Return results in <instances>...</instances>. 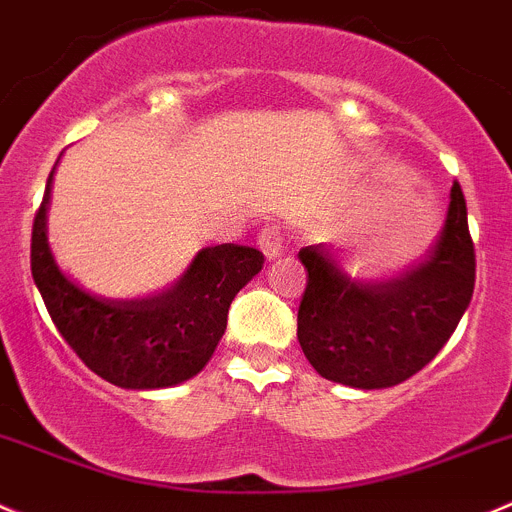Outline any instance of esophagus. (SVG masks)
Masks as SVG:
<instances>
[{"label": "esophagus", "instance_id": "34e87169", "mask_svg": "<svg viewBox=\"0 0 512 512\" xmlns=\"http://www.w3.org/2000/svg\"><path fill=\"white\" fill-rule=\"evenodd\" d=\"M256 243H259V248L264 251L266 259H276V256L284 251V233H281L279 226H266L261 228Z\"/></svg>", "mask_w": 512, "mask_h": 512}]
</instances>
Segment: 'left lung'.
Here are the masks:
<instances>
[{
	"instance_id": "1",
	"label": "left lung",
	"mask_w": 512,
	"mask_h": 512,
	"mask_svg": "<svg viewBox=\"0 0 512 512\" xmlns=\"http://www.w3.org/2000/svg\"><path fill=\"white\" fill-rule=\"evenodd\" d=\"M299 261L309 279L296 337L311 367L357 389L405 382L445 347L475 289V246L460 183H452L430 256L392 279H352L321 243L301 248Z\"/></svg>"
}]
</instances>
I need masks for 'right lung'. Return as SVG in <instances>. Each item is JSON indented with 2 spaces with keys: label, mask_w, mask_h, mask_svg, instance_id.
<instances>
[{
  "label": "right lung",
  "mask_w": 512,
  "mask_h": 512,
  "mask_svg": "<svg viewBox=\"0 0 512 512\" xmlns=\"http://www.w3.org/2000/svg\"><path fill=\"white\" fill-rule=\"evenodd\" d=\"M52 173L34 213L29 261L57 332L97 377L115 387L163 389L196 377L226 332L233 296L264 269V253L238 243L208 246L163 294L100 299L67 279L50 251Z\"/></svg>",
  "instance_id": "1"
}]
</instances>
